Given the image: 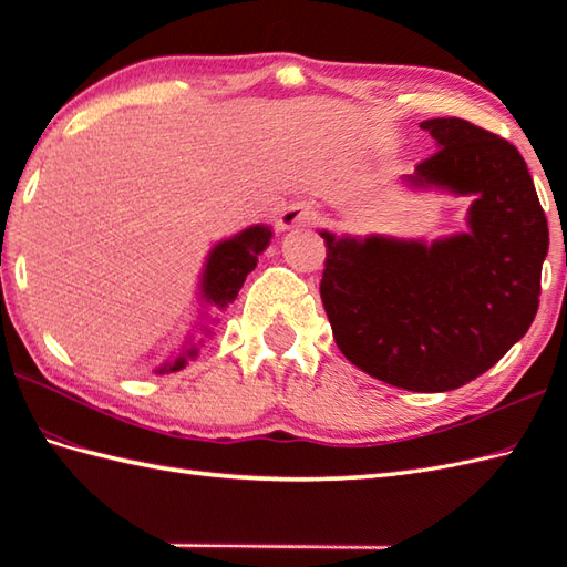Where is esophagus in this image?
<instances>
[{
	"label": "esophagus",
	"mask_w": 567,
	"mask_h": 567,
	"mask_svg": "<svg viewBox=\"0 0 567 567\" xmlns=\"http://www.w3.org/2000/svg\"><path fill=\"white\" fill-rule=\"evenodd\" d=\"M319 214L317 209L311 207V204L305 202H297L292 207H287L280 216V228H295V226H311L317 224Z\"/></svg>",
	"instance_id": "34e87169"
}]
</instances>
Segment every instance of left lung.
I'll return each mask as SVG.
<instances>
[{
    "label": "left lung",
    "instance_id": "obj_1",
    "mask_svg": "<svg viewBox=\"0 0 567 567\" xmlns=\"http://www.w3.org/2000/svg\"><path fill=\"white\" fill-rule=\"evenodd\" d=\"M421 128L439 148L406 185L473 197L467 231L433 244L321 231L319 290L353 365L402 390L449 392L483 375L532 327L548 221L509 141L453 116Z\"/></svg>",
    "mask_w": 567,
    "mask_h": 567
}]
</instances>
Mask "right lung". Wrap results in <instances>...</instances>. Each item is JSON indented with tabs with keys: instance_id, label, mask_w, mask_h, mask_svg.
Segmentation results:
<instances>
[{
	"instance_id": "add662e5",
	"label": "right lung",
	"mask_w": 567,
	"mask_h": 567,
	"mask_svg": "<svg viewBox=\"0 0 567 567\" xmlns=\"http://www.w3.org/2000/svg\"><path fill=\"white\" fill-rule=\"evenodd\" d=\"M272 231L268 226H250L246 231L236 234L234 238H226L216 244L209 252L207 265H204L202 275V297L209 305L224 309L231 305L240 287L246 282V275L258 265V256L268 248ZM197 355V346L185 348L171 363H165L155 372H177L187 365L189 358Z\"/></svg>"
}]
</instances>
